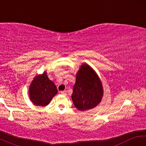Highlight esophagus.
Returning a JSON list of instances; mask_svg holds the SVG:
<instances>
[{"label":"esophagus","mask_w":146,"mask_h":146,"mask_svg":"<svg viewBox=\"0 0 146 146\" xmlns=\"http://www.w3.org/2000/svg\"><path fill=\"white\" fill-rule=\"evenodd\" d=\"M60 93L62 94V95H66V93H67V91H66V90H64V91H61Z\"/></svg>","instance_id":"esophagus-1"}]
</instances>
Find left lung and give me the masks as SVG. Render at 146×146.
Segmentation results:
<instances>
[{
  "instance_id": "8db88e82",
  "label": "left lung",
  "mask_w": 146,
  "mask_h": 146,
  "mask_svg": "<svg viewBox=\"0 0 146 146\" xmlns=\"http://www.w3.org/2000/svg\"><path fill=\"white\" fill-rule=\"evenodd\" d=\"M104 94L102 82L95 71L87 64L81 65L76 75V82L71 95L75 108L86 111L95 108Z\"/></svg>"
}]
</instances>
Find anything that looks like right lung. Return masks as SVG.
Listing matches in <instances>:
<instances>
[{"label": "right lung", "mask_w": 146, "mask_h": 146, "mask_svg": "<svg viewBox=\"0 0 146 146\" xmlns=\"http://www.w3.org/2000/svg\"><path fill=\"white\" fill-rule=\"evenodd\" d=\"M58 93L56 86L48 77L46 71L36 76L29 88V96L35 106H46Z\"/></svg>", "instance_id": "right-lung-1"}]
</instances>
